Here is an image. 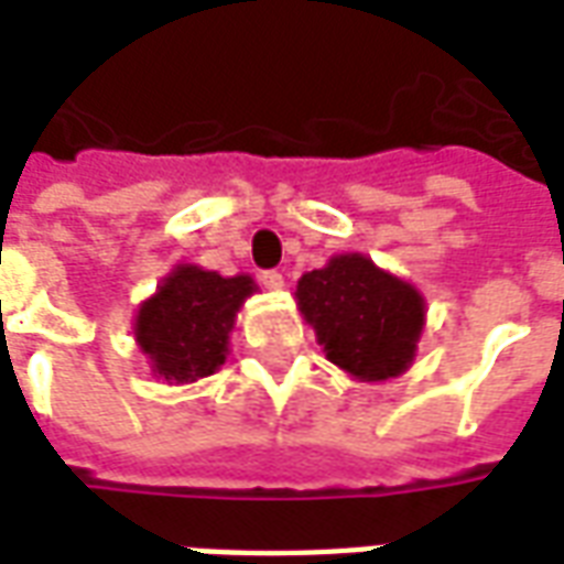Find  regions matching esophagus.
I'll list each match as a JSON object with an SVG mask.
<instances>
[{
    "label": "esophagus",
    "mask_w": 564,
    "mask_h": 564,
    "mask_svg": "<svg viewBox=\"0 0 564 564\" xmlns=\"http://www.w3.org/2000/svg\"><path fill=\"white\" fill-rule=\"evenodd\" d=\"M259 281H262V286H265V290H271V293H281L283 286H286L281 271H262V274H259Z\"/></svg>",
    "instance_id": "obj_1"
}]
</instances>
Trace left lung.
<instances>
[{
    "label": "left lung",
    "instance_id": "left-lung-1",
    "mask_svg": "<svg viewBox=\"0 0 564 564\" xmlns=\"http://www.w3.org/2000/svg\"><path fill=\"white\" fill-rule=\"evenodd\" d=\"M295 305L332 366L354 380L378 383L414 366L425 326V299L366 253H338L323 269L305 271Z\"/></svg>",
    "mask_w": 564,
    "mask_h": 564
}]
</instances>
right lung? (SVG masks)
Listing matches in <instances>:
<instances>
[{"instance_id":"right-lung-1","label":"right lung","mask_w":564,"mask_h":564,"mask_svg":"<svg viewBox=\"0 0 564 564\" xmlns=\"http://www.w3.org/2000/svg\"><path fill=\"white\" fill-rule=\"evenodd\" d=\"M257 293L250 274L223 278L193 262L174 265L135 311L132 335L148 356L153 378L165 383H196L229 356V335L238 311Z\"/></svg>"}]
</instances>
